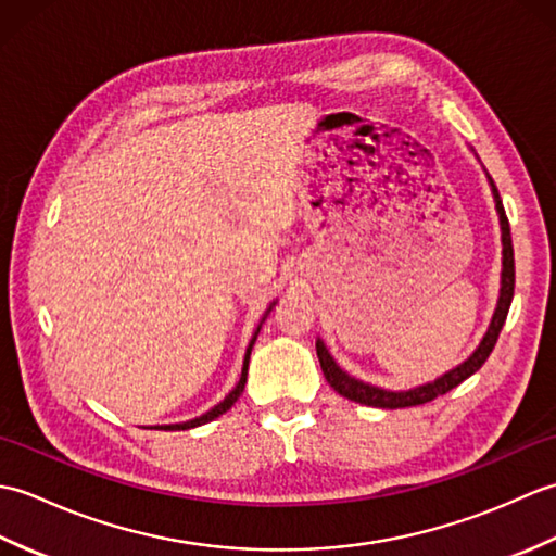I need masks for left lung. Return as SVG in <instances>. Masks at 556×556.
Here are the masks:
<instances>
[{
  "label": "left lung",
  "instance_id": "left-lung-1",
  "mask_svg": "<svg viewBox=\"0 0 556 556\" xmlns=\"http://www.w3.org/2000/svg\"><path fill=\"white\" fill-rule=\"evenodd\" d=\"M492 181V179H490ZM492 191H494V200H497V212H500V222H502V245H504V260H502V291H500V303H497V311H494V317L490 323L488 334L482 337L480 346L476 349L473 356H470L466 363H460L458 368H454L452 372H446L440 380L432 382V384H425L418 389H410V392H384V389H377L370 384H363L358 380H353L344 370L339 368L334 363V358L329 356L325 344L320 339H317V358H320V368L325 372V380L329 382V387L334 389L337 394H341L349 401H356L361 406H372V408H406V406H420V404H428V401L442 396L446 392H452L454 387H458L464 380H468L470 375L476 370L482 368V363L490 358V353L497 344L500 332L504 327L506 320V313H509V305L514 299V285H516V269H514V245H511V229H509V219H506V212L502 205V198L500 191L494 188L492 184Z\"/></svg>",
  "mask_w": 556,
  "mask_h": 556
}]
</instances>
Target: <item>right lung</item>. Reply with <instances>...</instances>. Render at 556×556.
<instances>
[{
  "label": "right lung",
  "instance_id": "right-lung-1",
  "mask_svg": "<svg viewBox=\"0 0 556 556\" xmlns=\"http://www.w3.org/2000/svg\"><path fill=\"white\" fill-rule=\"evenodd\" d=\"M257 332H260V327H257ZM257 332H255V337H257ZM255 337L251 339V344H248V351H245V361H243V370H241V380H239V384L233 387V392L222 401V404H217L215 408L212 410H207L205 416H200V418H195V420H188V422H181V425H164V428H160V430H191V428H198V425H205V422H210V420H215V418H219L222 413H227L233 404H236V399L241 396V392H243V387H245V377H248V361H251V351H253V344H255Z\"/></svg>",
  "mask_w": 556,
  "mask_h": 556
}]
</instances>
